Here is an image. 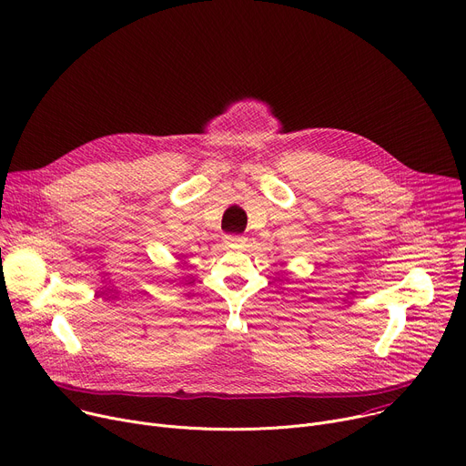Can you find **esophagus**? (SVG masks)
<instances>
[{
	"label": "esophagus",
	"mask_w": 466,
	"mask_h": 466,
	"mask_svg": "<svg viewBox=\"0 0 466 466\" xmlns=\"http://www.w3.org/2000/svg\"><path fill=\"white\" fill-rule=\"evenodd\" d=\"M225 243L232 248H243L247 243V238L239 236V234H228V236H225Z\"/></svg>",
	"instance_id": "34e87169"
}]
</instances>
